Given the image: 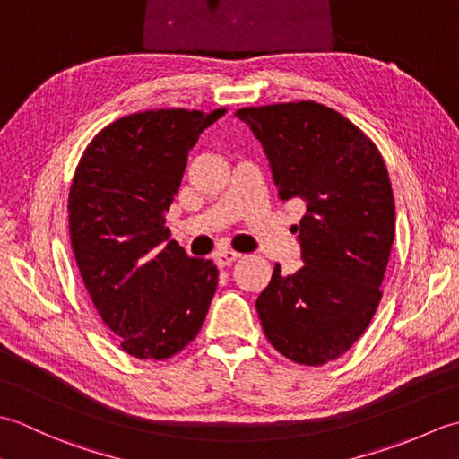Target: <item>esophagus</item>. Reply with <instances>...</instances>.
<instances>
[{
  "label": "esophagus",
  "mask_w": 459,
  "mask_h": 459,
  "mask_svg": "<svg viewBox=\"0 0 459 459\" xmlns=\"http://www.w3.org/2000/svg\"><path fill=\"white\" fill-rule=\"evenodd\" d=\"M237 258H240V255L235 250H221L214 255V260H217L219 266H230Z\"/></svg>",
  "instance_id": "obj_1"
}]
</instances>
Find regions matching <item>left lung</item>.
<instances>
[{"instance_id":"obj_1","label":"left lung","mask_w":459,"mask_h":459,"mask_svg":"<svg viewBox=\"0 0 459 459\" xmlns=\"http://www.w3.org/2000/svg\"><path fill=\"white\" fill-rule=\"evenodd\" d=\"M264 148L278 197L301 199L306 262L276 264L256 299L262 329L298 365L335 360L365 333L383 298L394 240V197L375 142L337 110L314 100L237 110Z\"/></svg>"}]
</instances>
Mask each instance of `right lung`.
<instances>
[{
  "instance_id": "obj_1",
  "label": "right lung",
  "mask_w": 459,
  "mask_h": 459,
  "mask_svg": "<svg viewBox=\"0 0 459 459\" xmlns=\"http://www.w3.org/2000/svg\"><path fill=\"white\" fill-rule=\"evenodd\" d=\"M227 112L161 108L124 116L86 145L68 191L76 266L126 353L163 360L197 337L219 270L169 240L165 212L199 135Z\"/></svg>"
}]
</instances>
